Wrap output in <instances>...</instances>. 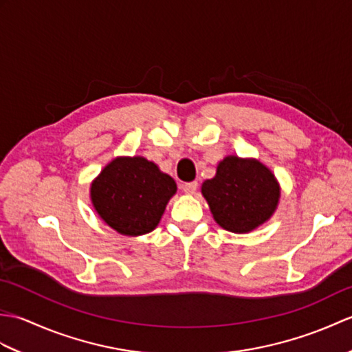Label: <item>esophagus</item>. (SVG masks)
I'll return each instance as SVG.
<instances>
[{"instance_id":"34e87169","label":"esophagus","mask_w":352,"mask_h":352,"mask_svg":"<svg viewBox=\"0 0 352 352\" xmlns=\"http://www.w3.org/2000/svg\"><path fill=\"white\" fill-rule=\"evenodd\" d=\"M197 189H198V183L197 182H190V183L183 184V190L188 193V195H193V193L197 192Z\"/></svg>"}]
</instances>
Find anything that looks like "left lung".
I'll list each match as a JSON object with an SVG mask.
<instances>
[{
	"label": "left lung",
	"mask_w": 352,
	"mask_h": 352,
	"mask_svg": "<svg viewBox=\"0 0 352 352\" xmlns=\"http://www.w3.org/2000/svg\"><path fill=\"white\" fill-rule=\"evenodd\" d=\"M201 192L214 221L231 233H250L274 214L280 201V184L263 163L228 155Z\"/></svg>",
	"instance_id": "left-lung-1"
}]
</instances>
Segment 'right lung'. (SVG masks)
<instances>
[{
    "label": "right lung",
    "mask_w": 352,
    "mask_h": 352,
    "mask_svg": "<svg viewBox=\"0 0 352 352\" xmlns=\"http://www.w3.org/2000/svg\"><path fill=\"white\" fill-rule=\"evenodd\" d=\"M174 178L144 157H116L91 186V199L100 218L124 236L153 231L168 201L175 195Z\"/></svg>",
    "instance_id": "add662e5"
}]
</instances>
